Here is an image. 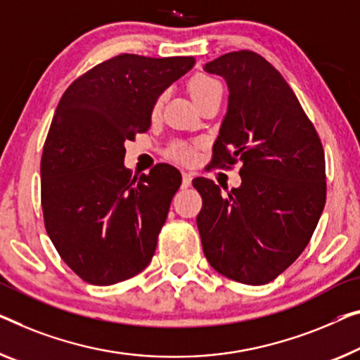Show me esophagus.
Wrapping results in <instances>:
<instances>
[{"mask_svg": "<svg viewBox=\"0 0 360 360\" xmlns=\"http://www.w3.org/2000/svg\"><path fill=\"white\" fill-rule=\"evenodd\" d=\"M192 184V174L191 173H182V187H189Z\"/></svg>", "mask_w": 360, "mask_h": 360, "instance_id": "34e87169", "label": "esophagus"}]
</instances>
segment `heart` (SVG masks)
Instances as JSON below:
<instances>
[{
  "label": "heart",
  "mask_w": 360,
  "mask_h": 360,
  "mask_svg": "<svg viewBox=\"0 0 360 360\" xmlns=\"http://www.w3.org/2000/svg\"><path fill=\"white\" fill-rule=\"evenodd\" d=\"M189 90H191L192 96H194V100L198 103V101H200L202 98H205V96H208L213 92H217V90H221V84H219L217 79L205 76V74H200V76H195L191 80ZM163 100H165V96L160 95L157 101H155V105H153L155 112L162 108ZM166 157L174 160V162H178V163H182V165H191L195 160L197 153H195L194 146L178 141V142H173L168 148H166Z\"/></svg>",
  "instance_id": "1"
}]
</instances>
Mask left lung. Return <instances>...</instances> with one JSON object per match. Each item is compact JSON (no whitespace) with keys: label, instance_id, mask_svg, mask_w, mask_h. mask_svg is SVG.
<instances>
[{"label":"left lung","instance_id":"obj_1","mask_svg":"<svg viewBox=\"0 0 360 360\" xmlns=\"http://www.w3.org/2000/svg\"><path fill=\"white\" fill-rule=\"evenodd\" d=\"M205 71L229 89L212 163L243 162V182L223 195L212 179L192 181L202 195L203 254L223 276L259 286L281 275L317 228L326 200L325 152L297 96L265 58L231 51Z\"/></svg>","mask_w":360,"mask_h":360}]
</instances>
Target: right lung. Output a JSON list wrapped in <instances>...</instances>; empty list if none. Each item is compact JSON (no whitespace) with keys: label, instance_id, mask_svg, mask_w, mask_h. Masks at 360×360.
Masks as SVG:
<instances>
[{"label":"right lung","instance_id":"obj_1","mask_svg":"<svg viewBox=\"0 0 360 360\" xmlns=\"http://www.w3.org/2000/svg\"><path fill=\"white\" fill-rule=\"evenodd\" d=\"M195 64L192 56H115L63 94L40 163L41 210L58 254L96 286L146 268L181 173L160 163L131 179L126 141L146 132L155 101Z\"/></svg>","mask_w":360,"mask_h":360}]
</instances>
